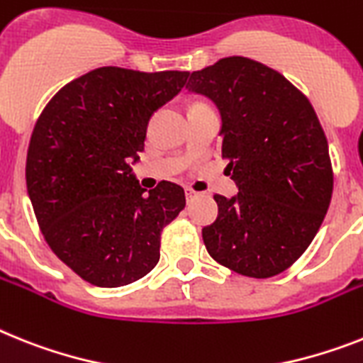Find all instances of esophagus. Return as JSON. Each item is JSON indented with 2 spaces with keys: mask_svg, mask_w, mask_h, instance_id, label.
<instances>
[{
  "mask_svg": "<svg viewBox=\"0 0 363 363\" xmlns=\"http://www.w3.org/2000/svg\"><path fill=\"white\" fill-rule=\"evenodd\" d=\"M201 194L199 191H196V190H191V188H186V199L188 201H191V199H196V197H199Z\"/></svg>",
  "mask_w": 363,
  "mask_h": 363,
  "instance_id": "1",
  "label": "esophagus"
}]
</instances>
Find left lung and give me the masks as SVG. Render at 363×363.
<instances>
[{
    "label": "left lung",
    "mask_w": 363,
    "mask_h": 363,
    "mask_svg": "<svg viewBox=\"0 0 363 363\" xmlns=\"http://www.w3.org/2000/svg\"><path fill=\"white\" fill-rule=\"evenodd\" d=\"M186 88L218 108V151L238 186L233 197L214 196L206 251L240 275H279L306 251L330 205V157L315 111L284 75L245 57L194 72Z\"/></svg>",
    "instance_id": "1"
}]
</instances>
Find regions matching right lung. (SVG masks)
<instances>
[{"instance_id": "obj_1", "label": "right lung", "mask_w": 363, "mask_h": 363, "mask_svg": "<svg viewBox=\"0 0 363 363\" xmlns=\"http://www.w3.org/2000/svg\"><path fill=\"white\" fill-rule=\"evenodd\" d=\"M188 72L105 66L55 94L33 129L27 194L51 251L81 279L120 288L160 258V233L186 197L162 181L144 190L133 173L151 116L186 84Z\"/></svg>"}]
</instances>
